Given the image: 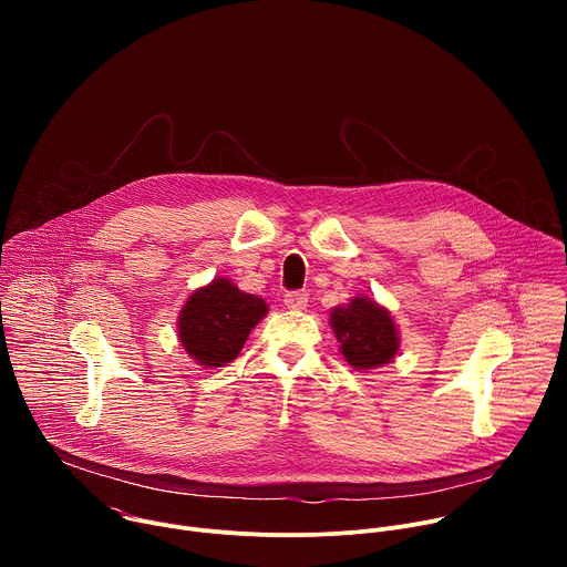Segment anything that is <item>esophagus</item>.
Here are the masks:
<instances>
[{"instance_id": "1", "label": "esophagus", "mask_w": 567, "mask_h": 567, "mask_svg": "<svg viewBox=\"0 0 567 567\" xmlns=\"http://www.w3.org/2000/svg\"><path fill=\"white\" fill-rule=\"evenodd\" d=\"M285 305L289 309H305L307 307V293L305 291H287L285 293Z\"/></svg>"}]
</instances>
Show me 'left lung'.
I'll use <instances>...</instances> for the list:
<instances>
[{"instance_id": "left-lung-1", "label": "left lung", "mask_w": 567, "mask_h": 567, "mask_svg": "<svg viewBox=\"0 0 567 567\" xmlns=\"http://www.w3.org/2000/svg\"><path fill=\"white\" fill-rule=\"evenodd\" d=\"M332 328L346 361L359 370L390 363L399 350L392 316L374 300L354 298L348 307H337Z\"/></svg>"}]
</instances>
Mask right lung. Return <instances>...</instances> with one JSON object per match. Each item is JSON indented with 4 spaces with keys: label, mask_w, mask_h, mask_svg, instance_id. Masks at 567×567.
<instances>
[{
    "label": "right lung",
    "mask_w": 567,
    "mask_h": 567,
    "mask_svg": "<svg viewBox=\"0 0 567 567\" xmlns=\"http://www.w3.org/2000/svg\"><path fill=\"white\" fill-rule=\"evenodd\" d=\"M265 313L262 298L217 278L186 300L179 313V341L195 361L219 368L239 354Z\"/></svg>",
    "instance_id": "add662e5"
}]
</instances>
